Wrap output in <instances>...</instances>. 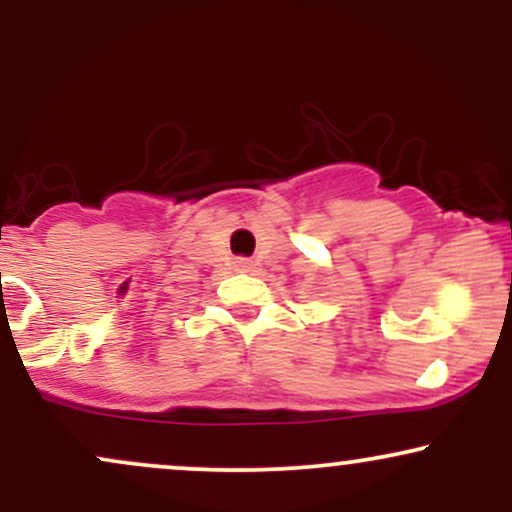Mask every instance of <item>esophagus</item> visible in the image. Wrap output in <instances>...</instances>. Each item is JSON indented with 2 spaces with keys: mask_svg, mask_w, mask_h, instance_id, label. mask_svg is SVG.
Instances as JSON below:
<instances>
[{
  "mask_svg": "<svg viewBox=\"0 0 512 512\" xmlns=\"http://www.w3.org/2000/svg\"><path fill=\"white\" fill-rule=\"evenodd\" d=\"M236 269H238V272H250L252 262L248 260V257H238V260H236Z\"/></svg>",
  "mask_w": 512,
  "mask_h": 512,
  "instance_id": "esophagus-1",
  "label": "esophagus"
}]
</instances>
